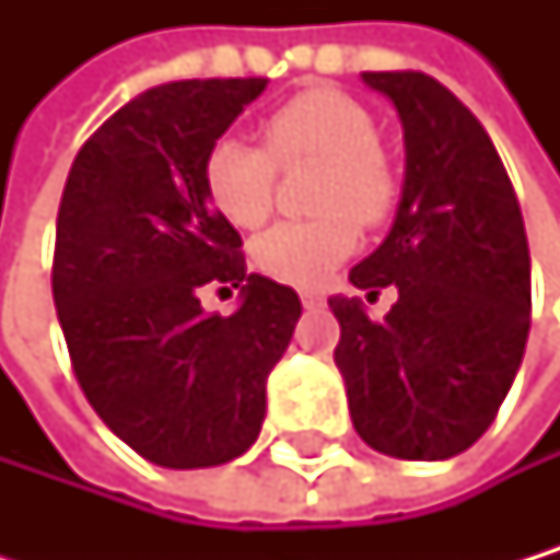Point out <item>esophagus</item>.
I'll return each mask as SVG.
<instances>
[{
  "label": "esophagus",
  "instance_id": "esophagus-1",
  "mask_svg": "<svg viewBox=\"0 0 560 560\" xmlns=\"http://www.w3.org/2000/svg\"><path fill=\"white\" fill-rule=\"evenodd\" d=\"M299 299H302V305H305V308H318L322 302H326V299H322V292H315V289H302V292H299Z\"/></svg>",
  "mask_w": 560,
  "mask_h": 560
}]
</instances>
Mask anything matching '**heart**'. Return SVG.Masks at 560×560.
<instances>
[{"mask_svg":"<svg viewBox=\"0 0 560 560\" xmlns=\"http://www.w3.org/2000/svg\"><path fill=\"white\" fill-rule=\"evenodd\" d=\"M318 161L315 211L282 221L252 245L258 271L289 285H322L359 245V224H383L396 205V174L380 154V124L365 106L332 86L282 103L265 124V147L221 137L205 158L201 180L211 208L234 228H258L275 198V164Z\"/></svg>","mask_w":560,"mask_h":560,"instance_id":"heart-1","label":"heart"}]
</instances>
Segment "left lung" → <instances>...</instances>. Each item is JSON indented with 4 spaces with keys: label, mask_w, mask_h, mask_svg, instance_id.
<instances>
[{
    "label": "left lung",
    "mask_w": 560,
    "mask_h": 560,
    "mask_svg": "<svg viewBox=\"0 0 560 560\" xmlns=\"http://www.w3.org/2000/svg\"><path fill=\"white\" fill-rule=\"evenodd\" d=\"M402 124L406 174L386 242L349 282L399 299L383 322L332 295L349 417L373 450L446 460L474 446L521 370L530 255L521 205L487 130L427 73H362Z\"/></svg>",
    "instance_id": "obj_1"
}]
</instances>
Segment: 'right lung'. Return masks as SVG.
I'll return each instance as SVG.
<instances>
[{
	"instance_id": "add662e5",
	"label": "right lung",
	"mask_w": 560,
	"mask_h": 560,
	"mask_svg": "<svg viewBox=\"0 0 560 560\" xmlns=\"http://www.w3.org/2000/svg\"><path fill=\"white\" fill-rule=\"evenodd\" d=\"M265 83L143 90L80 147L62 187L52 302L73 373L96 417L158 467L245 454L302 315L289 285L245 271L242 234L201 180L208 150ZM205 284L242 288L243 305L208 316Z\"/></svg>"
}]
</instances>
